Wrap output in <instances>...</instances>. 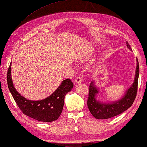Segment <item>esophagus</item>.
Instances as JSON below:
<instances>
[{"label":"esophagus","instance_id":"1","mask_svg":"<svg viewBox=\"0 0 147 147\" xmlns=\"http://www.w3.org/2000/svg\"><path fill=\"white\" fill-rule=\"evenodd\" d=\"M82 77L80 76H78L76 77L75 80H74V82H75L76 83H80L82 82Z\"/></svg>","mask_w":147,"mask_h":147}]
</instances>
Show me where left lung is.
I'll use <instances>...</instances> for the list:
<instances>
[{
    "label": "left lung",
    "instance_id": "1",
    "mask_svg": "<svg viewBox=\"0 0 147 147\" xmlns=\"http://www.w3.org/2000/svg\"><path fill=\"white\" fill-rule=\"evenodd\" d=\"M127 46L129 49L132 50L130 45L127 42ZM137 67L134 82L126 92V94L122 98V99L111 103H101L96 100V94L98 92V89L94 87L93 82L89 85V96L87 98V106L92 115L95 118L98 119H105L113 118L114 116L121 114L127 109L132 106L136 99L138 91V84L140 67L139 62L137 59Z\"/></svg>",
    "mask_w": 147,
    "mask_h": 147
}]
</instances>
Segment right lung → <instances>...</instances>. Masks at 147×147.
I'll return each mask as SVG.
<instances>
[{"mask_svg": "<svg viewBox=\"0 0 147 147\" xmlns=\"http://www.w3.org/2000/svg\"><path fill=\"white\" fill-rule=\"evenodd\" d=\"M10 66L7 73V86L22 113L40 121L51 122L58 119L63 110L65 95L73 88V83L71 80L69 78L63 80L58 89L46 99L29 100L21 96L13 86Z\"/></svg>", "mask_w": 147, "mask_h": 147, "instance_id": "add662e5", "label": "right lung"}]
</instances>
